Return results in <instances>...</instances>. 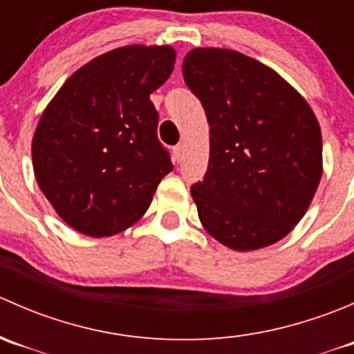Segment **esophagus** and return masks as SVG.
<instances>
[{"mask_svg":"<svg viewBox=\"0 0 354 354\" xmlns=\"http://www.w3.org/2000/svg\"><path fill=\"white\" fill-rule=\"evenodd\" d=\"M173 154H174V160H176V162H180V160L183 159V154H185V145L183 144L176 145V147L173 149Z\"/></svg>","mask_w":354,"mask_h":354,"instance_id":"34e87169","label":"esophagus"}]
</instances>
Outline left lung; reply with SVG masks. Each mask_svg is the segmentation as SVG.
Masks as SVG:
<instances>
[{
    "label": "left lung",
    "instance_id": "left-lung-1",
    "mask_svg": "<svg viewBox=\"0 0 354 354\" xmlns=\"http://www.w3.org/2000/svg\"><path fill=\"white\" fill-rule=\"evenodd\" d=\"M209 123V166L192 197L203 230L236 252L277 243L301 221L322 178V131L276 70L223 48L183 59Z\"/></svg>",
    "mask_w": 354,
    "mask_h": 354
}]
</instances>
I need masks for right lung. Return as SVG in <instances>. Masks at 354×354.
Returning <instances> with one entry per match:
<instances>
[{
	"label": "right lung",
	"mask_w": 354,
	"mask_h": 354,
	"mask_svg": "<svg viewBox=\"0 0 354 354\" xmlns=\"http://www.w3.org/2000/svg\"><path fill=\"white\" fill-rule=\"evenodd\" d=\"M174 62L167 44L116 48L71 73L42 111L32 137L35 180L78 233L104 238L133 226L173 169L151 94Z\"/></svg>",
	"instance_id": "obj_1"
}]
</instances>
